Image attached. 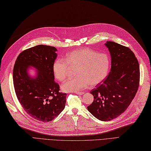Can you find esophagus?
<instances>
[{
  "label": "esophagus",
  "instance_id": "esophagus-1",
  "mask_svg": "<svg viewBox=\"0 0 151 151\" xmlns=\"http://www.w3.org/2000/svg\"><path fill=\"white\" fill-rule=\"evenodd\" d=\"M84 93V92H76V94H79V95H83Z\"/></svg>",
  "mask_w": 151,
  "mask_h": 151
}]
</instances>
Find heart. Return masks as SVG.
<instances>
[{
	"instance_id": "1",
	"label": "heart",
	"mask_w": 151,
	"mask_h": 151,
	"mask_svg": "<svg viewBox=\"0 0 151 151\" xmlns=\"http://www.w3.org/2000/svg\"><path fill=\"white\" fill-rule=\"evenodd\" d=\"M65 59L57 58L55 60L53 72L58 81L63 82L69 75L70 68L77 67V77L67 80L61 86L65 92H77L90 85L94 86L102 83L107 76L110 66L108 55L88 48L73 50L67 54Z\"/></svg>"
}]
</instances>
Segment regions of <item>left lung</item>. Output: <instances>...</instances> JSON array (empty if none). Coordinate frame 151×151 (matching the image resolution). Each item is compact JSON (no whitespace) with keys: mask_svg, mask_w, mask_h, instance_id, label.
<instances>
[{"mask_svg":"<svg viewBox=\"0 0 151 151\" xmlns=\"http://www.w3.org/2000/svg\"><path fill=\"white\" fill-rule=\"evenodd\" d=\"M110 53L111 68L103 83L93 89L94 101L88 111L101 121L116 118L129 106L139 86L140 67L135 54L113 42L105 43Z\"/></svg>","mask_w":151,"mask_h":151,"instance_id":"8db88e82","label":"left lung"}]
</instances>
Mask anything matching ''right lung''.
I'll list each match as a JSON object with an SVG mask.
<instances>
[{"mask_svg":"<svg viewBox=\"0 0 151 151\" xmlns=\"http://www.w3.org/2000/svg\"><path fill=\"white\" fill-rule=\"evenodd\" d=\"M54 47L40 45L22 51L13 69V84L18 101L25 111L43 122L53 120L65 108L66 93L59 92L54 81L53 64L57 54ZM29 66L39 71L35 78L27 73Z\"/></svg>","mask_w":151,"mask_h":151,"instance_id":"right-lung-1","label":"right lung"}]
</instances>
